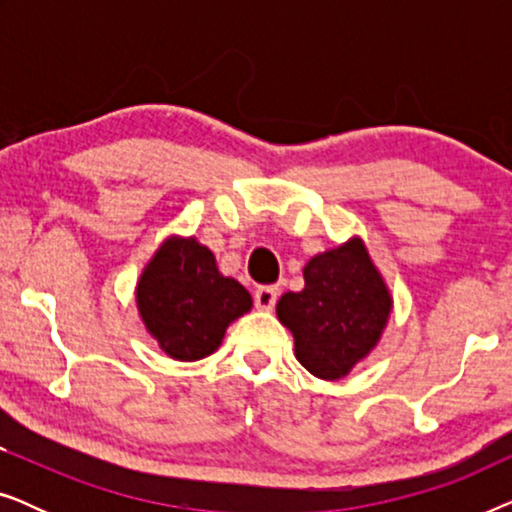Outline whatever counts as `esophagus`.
I'll return each mask as SVG.
<instances>
[{
	"mask_svg": "<svg viewBox=\"0 0 512 512\" xmlns=\"http://www.w3.org/2000/svg\"><path fill=\"white\" fill-rule=\"evenodd\" d=\"M277 286H258L256 293H254V300H256V307L258 310H272L277 303Z\"/></svg>",
	"mask_w": 512,
	"mask_h": 512,
	"instance_id": "34e87169",
	"label": "esophagus"
}]
</instances>
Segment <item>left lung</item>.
<instances>
[{"label": "left lung", "instance_id": "left-lung-1", "mask_svg": "<svg viewBox=\"0 0 512 512\" xmlns=\"http://www.w3.org/2000/svg\"><path fill=\"white\" fill-rule=\"evenodd\" d=\"M303 277V291L279 298L277 317L300 366L319 380H340L377 347L394 298L361 237L312 256Z\"/></svg>", "mask_w": 512, "mask_h": 512}]
</instances>
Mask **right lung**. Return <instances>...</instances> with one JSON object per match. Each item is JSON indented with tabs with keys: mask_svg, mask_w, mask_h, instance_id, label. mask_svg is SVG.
Listing matches in <instances>:
<instances>
[{
	"mask_svg": "<svg viewBox=\"0 0 512 512\" xmlns=\"http://www.w3.org/2000/svg\"><path fill=\"white\" fill-rule=\"evenodd\" d=\"M137 310L167 356L200 361L221 347L226 328L251 310V296L221 275L216 258L195 237L160 244L137 282Z\"/></svg>",
	"mask_w": 512,
	"mask_h": 512,
	"instance_id": "obj_1",
	"label": "right lung"
}]
</instances>
